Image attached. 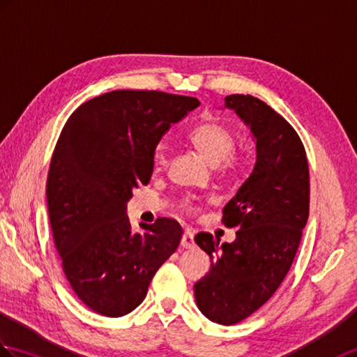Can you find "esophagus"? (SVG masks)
<instances>
[{
	"mask_svg": "<svg viewBox=\"0 0 357 357\" xmlns=\"http://www.w3.org/2000/svg\"><path fill=\"white\" fill-rule=\"evenodd\" d=\"M181 246L185 248V250H192V248L195 246V234L192 233V231H185V233L182 234Z\"/></svg>",
	"mask_w": 357,
	"mask_h": 357,
	"instance_id": "34e87169",
	"label": "esophagus"
}]
</instances>
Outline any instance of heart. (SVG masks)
<instances>
[{
  "instance_id": "obj_1",
  "label": "heart",
  "mask_w": 357,
  "mask_h": 357,
  "mask_svg": "<svg viewBox=\"0 0 357 357\" xmlns=\"http://www.w3.org/2000/svg\"><path fill=\"white\" fill-rule=\"evenodd\" d=\"M188 139L206 160L218 164V169L223 175H234L243 167L245 158L234 151L236 134L228 124L218 120L202 121L188 132ZM152 162L155 170L165 169L169 162V151L164 143L155 146ZM179 206L187 213L196 211V205L190 197L182 199Z\"/></svg>"
}]
</instances>
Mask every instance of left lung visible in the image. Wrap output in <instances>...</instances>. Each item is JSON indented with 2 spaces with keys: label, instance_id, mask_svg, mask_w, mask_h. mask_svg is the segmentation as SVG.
Wrapping results in <instances>:
<instances>
[{
  "label": "left lung",
  "instance_id": "1",
  "mask_svg": "<svg viewBox=\"0 0 357 357\" xmlns=\"http://www.w3.org/2000/svg\"><path fill=\"white\" fill-rule=\"evenodd\" d=\"M225 106L251 128L257 161L223 208V225L238 229L234 242L195 237L211 259L195 296L210 321L233 326L268 303L291 269L309 219L310 182L303 141L284 117L250 94L227 96Z\"/></svg>",
  "mask_w": 357,
  "mask_h": 357
}]
</instances>
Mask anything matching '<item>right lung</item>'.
<instances>
[{"instance_id": "obj_1", "label": "right lung", "mask_w": 357, "mask_h": 357, "mask_svg": "<svg viewBox=\"0 0 357 357\" xmlns=\"http://www.w3.org/2000/svg\"><path fill=\"white\" fill-rule=\"evenodd\" d=\"M195 97L119 89L80 105L57 139L47 178L56 250L74 294L91 310L119 318L143 303L156 271L178 250L175 219L132 233L126 202L147 185L152 153Z\"/></svg>"}]
</instances>
